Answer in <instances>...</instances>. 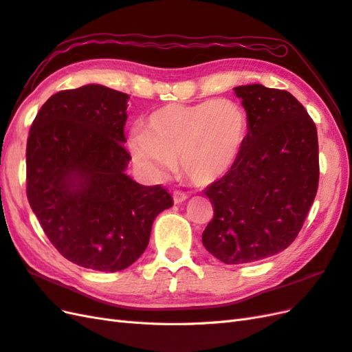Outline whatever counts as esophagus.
Returning a JSON list of instances; mask_svg holds the SVG:
<instances>
[{"instance_id":"34e87169","label":"esophagus","mask_w":352,"mask_h":352,"mask_svg":"<svg viewBox=\"0 0 352 352\" xmlns=\"http://www.w3.org/2000/svg\"><path fill=\"white\" fill-rule=\"evenodd\" d=\"M187 195L186 193H183V192H174V195H173V199H174V202L175 204H182V202H184L186 199H187Z\"/></svg>"}]
</instances>
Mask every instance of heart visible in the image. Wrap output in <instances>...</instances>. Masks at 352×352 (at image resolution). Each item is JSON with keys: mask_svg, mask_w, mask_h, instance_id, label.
Instances as JSON below:
<instances>
[{"mask_svg": "<svg viewBox=\"0 0 352 352\" xmlns=\"http://www.w3.org/2000/svg\"><path fill=\"white\" fill-rule=\"evenodd\" d=\"M247 129V114L232 99L168 104L148 116L146 129L131 133L128 146L135 164L155 182L168 178L178 159L188 179L208 186L235 166Z\"/></svg>", "mask_w": 352, "mask_h": 352, "instance_id": "1", "label": "heart"}]
</instances>
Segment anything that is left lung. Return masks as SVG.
I'll return each instance as SVG.
<instances>
[{
    "instance_id": "1",
    "label": "left lung",
    "mask_w": 352,
    "mask_h": 352,
    "mask_svg": "<svg viewBox=\"0 0 352 352\" xmlns=\"http://www.w3.org/2000/svg\"><path fill=\"white\" fill-rule=\"evenodd\" d=\"M248 119L241 155L206 187L214 219L202 244L226 265L281 253L300 232L318 188V137L303 105L287 90L233 87Z\"/></svg>"
}]
</instances>
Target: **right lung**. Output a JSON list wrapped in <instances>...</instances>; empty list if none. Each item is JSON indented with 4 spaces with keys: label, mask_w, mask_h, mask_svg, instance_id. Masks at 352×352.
<instances>
[{
    "label": "right lung",
    "mask_w": 352,
    "mask_h": 352,
    "mask_svg": "<svg viewBox=\"0 0 352 352\" xmlns=\"http://www.w3.org/2000/svg\"><path fill=\"white\" fill-rule=\"evenodd\" d=\"M129 95L101 85L60 90L35 117L26 144V195L59 253L117 272L146 251L153 221L174 205L164 187L126 174Z\"/></svg>",
    "instance_id": "right-lung-1"
}]
</instances>
